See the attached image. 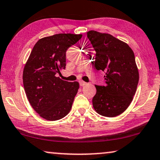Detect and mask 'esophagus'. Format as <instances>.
Listing matches in <instances>:
<instances>
[{
  "label": "esophagus",
  "mask_w": 160,
  "mask_h": 160,
  "mask_svg": "<svg viewBox=\"0 0 160 160\" xmlns=\"http://www.w3.org/2000/svg\"><path fill=\"white\" fill-rule=\"evenodd\" d=\"M79 83H80V86H85V85H87V82H84V81H82V80H80L79 81Z\"/></svg>",
  "instance_id": "34e87169"
}]
</instances>
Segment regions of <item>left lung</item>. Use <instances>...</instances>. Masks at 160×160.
Instances as JSON below:
<instances>
[{"mask_svg": "<svg viewBox=\"0 0 160 160\" xmlns=\"http://www.w3.org/2000/svg\"><path fill=\"white\" fill-rule=\"evenodd\" d=\"M87 36L96 52L94 66L97 70L104 72L107 84L95 85L93 107L102 116L120 115L132 102L138 83L133 51L126 42L107 33L91 30Z\"/></svg>", "mask_w": 160, "mask_h": 160, "instance_id": "left-lung-1", "label": "left lung"}]
</instances>
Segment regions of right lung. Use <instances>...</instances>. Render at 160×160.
<instances>
[{
  "instance_id": "add662e5",
  "label": "right lung",
  "mask_w": 160,
  "mask_h": 160,
  "mask_svg": "<svg viewBox=\"0 0 160 160\" xmlns=\"http://www.w3.org/2000/svg\"><path fill=\"white\" fill-rule=\"evenodd\" d=\"M82 35L59 33L36 42L24 65L23 84L33 109L45 120L55 121L70 112L80 85L57 77L66 68V51Z\"/></svg>"
}]
</instances>
